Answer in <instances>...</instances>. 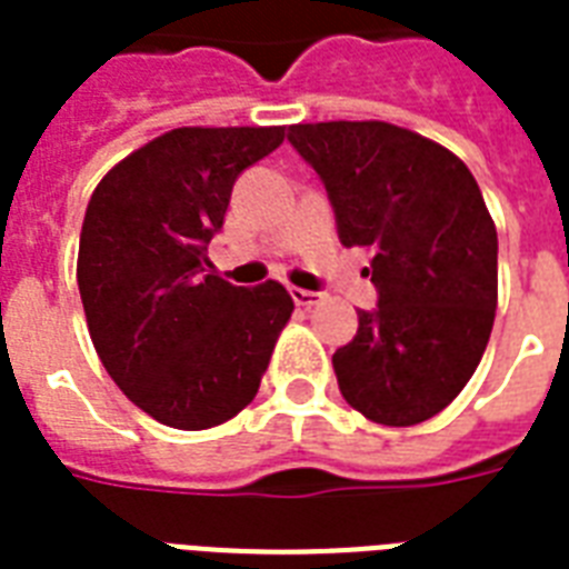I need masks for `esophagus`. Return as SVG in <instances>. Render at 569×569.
Instances as JSON below:
<instances>
[{"label":"esophagus","mask_w":569,"mask_h":569,"mask_svg":"<svg viewBox=\"0 0 569 569\" xmlns=\"http://www.w3.org/2000/svg\"><path fill=\"white\" fill-rule=\"evenodd\" d=\"M290 297H293V302L302 306V309H312L315 302L325 300V293H318V290H306V288H290Z\"/></svg>","instance_id":"34e87169"}]
</instances>
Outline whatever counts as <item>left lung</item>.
<instances>
[{"label": "left lung", "mask_w": 569, "mask_h": 569, "mask_svg": "<svg viewBox=\"0 0 569 569\" xmlns=\"http://www.w3.org/2000/svg\"><path fill=\"white\" fill-rule=\"evenodd\" d=\"M288 139L325 181L342 244L372 248L379 309L333 355L339 391L376 425H421L463 391L495 327L482 190L449 148L385 120L293 123Z\"/></svg>", "instance_id": "left-lung-1"}]
</instances>
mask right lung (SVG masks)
<instances>
[{"mask_svg":"<svg viewBox=\"0 0 569 569\" xmlns=\"http://www.w3.org/2000/svg\"><path fill=\"white\" fill-rule=\"evenodd\" d=\"M284 127H178L123 157L87 202L78 290L102 367L142 412L206 430L251 403L293 300L211 272L233 181Z\"/></svg>","mask_w":569,"mask_h":569,"instance_id":"right-lung-1","label":"right lung"}]
</instances>
